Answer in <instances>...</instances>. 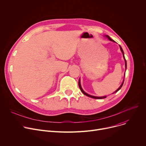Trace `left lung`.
Listing matches in <instances>:
<instances>
[{
  "label": "left lung",
  "mask_w": 146,
  "mask_h": 146,
  "mask_svg": "<svg viewBox=\"0 0 146 146\" xmlns=\"http://www.w3.org/2000/svg\"><path fill=\"white\" fill-rule=\"evenodd\" d=\"M105 37H106L109 40H110V41H113V42H115V41H114V40H113V39H111L108 35H105ZM119 48H120V50H121V51L122 52V55H123V59H124V60H125V71H126V70H127V60H126V59H125V56H124V52H123V50H122V47H121V46L120 45H119ZM125 73L124 74V78H125ZM124 78H123V81H122V84H121V85L119 86V87L115 91H114L113 93V94H114V93H116V92H117L121 88V87H122V85H123V82H124ZM78 86H79V88H80V90H81V91L85 95H86V96H88V97H90V98H94V99H105V98H106V97H107V96H92V95H90V94H88L87 93H86L84 90H82V87H81V83H80V78H79V80H78Z\"/></svg>",
  "instance_id": "1"
}]
</instances>
